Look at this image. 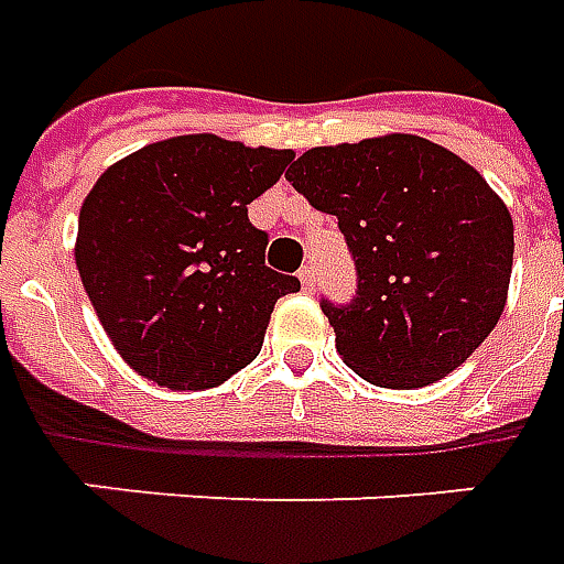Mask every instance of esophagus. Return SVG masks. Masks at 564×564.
I'll return each instance as SVG.
<instances>
[{
	"label": "esophagus",
	"mask_w": 564,
	"mask_h": 564,
	"mask_svg": "<svg viewBox=\"0 0 564 564\" xmlns=\"http://www.w3.org/2000/svg\"><path fill=\"white\" fill-rule=\"evenodd\" d=\"M301 282H303V289L306 291H313L315 289V267L313 263H306V267H301Z\"/></svg>",
	"instance_id": "obj_1"
}]
</instances>
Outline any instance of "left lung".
<instances>
[{"instance_id":"obj_1","label":"left lung","mask_w":564,"mask_h":564,"mask_svg":"<svg viewBox=\"0 0 564 564\" xmlns=\"http://www.w3.org/2000/svg\"><path fill=\"white\" fill-rule=\"evenodd\" d=\"M337 215L352 303L322 301L337 352L382 389L437 382L492 334L513 267V218L470 163L422 135L310 148L285 173Z\"/></svg>"}]
</instances>
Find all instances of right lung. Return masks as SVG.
I'll list each match as a JSON object with an SVG mask.
<instances>
[{
	"label": "right lung",
	"instance_id": "add662e5",
	"mask_svg": "<svg viewBox=\"0 0 564 564\" xmlns=\"http://www.w3.org/2000/svg\"><path fill=\"white\" fill-rule=\"evenodd\" d=\"M291 161L289 148L173 135L90 187L75 263L111 346L139 377L203 391L258 358L275 301L301 282L263 263L267 234L249 221V203Z\"/></svg>",
	"mask_w": 564,
	"mask_h": 564
}]
</instances>
